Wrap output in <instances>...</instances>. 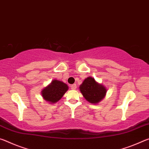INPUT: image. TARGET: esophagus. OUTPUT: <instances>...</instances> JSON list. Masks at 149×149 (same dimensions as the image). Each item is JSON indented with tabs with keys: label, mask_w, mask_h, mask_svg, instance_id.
Returning a JSON list of instances; mask_svg holds the SVG:
<instances>
[{
	"label": "esophagus",
	"mask_w": 149,
	"mask_h": 149,
	"mask_svg": "<svg viewBox=\"0 0 149 149\" xmlns=\"http://www.w3.org/2000/svg\"><path fill=\"white\" fill-rule=\"evenodd\" d=\"M70 88H71L72 90H75V89H76L77 88L76 84H73L70 85Z\"/></svg>",
	"instance_id": "obj_1"
}]
</instances>
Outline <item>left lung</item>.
<instances>
[{
	"label": "left lung",
	"mask_w": 149,
	"mask_h": 149,
	"mask_svg": "<svg viewBox=\"0 0 149 149\" xmlns=\"http://www.w3.org/2000/svg\"><path fill=\"white\" fill-rule=\"evenodd\" d=\"M80 91L85 99L92 104L98 103L106 94V88L97 83L92 77H88L84 80L80 85Z\"/></svg>",
	"instance_id": "1"
}]
</instances>
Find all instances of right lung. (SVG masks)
I'll list each match as a JSON object with an SVG mask.
<instances>
[{"label":"right lung","mask_w":149,"mask_h":149,"mask_svg":"<svg viewBox=\"0 0 149 149\" xmlns=\"http://www.w3.org/2000/svg\"><path fill=\"white\" fill-rule=\"evenodd\" d=\"M68 88V86L64 82L54 80L47 87L43 90L41 94L45 100L53 104L61 98Z\"/></svg>","instance_id":"right-lung-1"}]
</instances>
